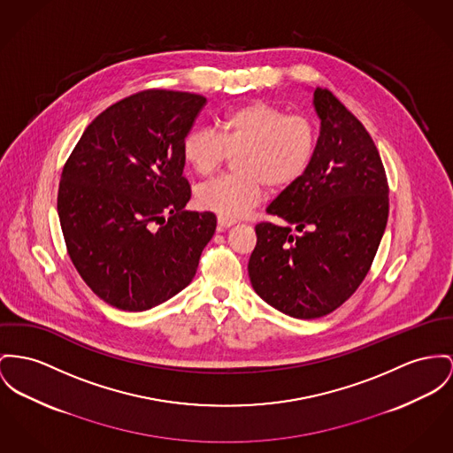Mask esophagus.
Listing matches in <instances>:
<instances>
[{
  "instance_id": "34e87169",
  "label": "esophagus",
  "mask_w": 453,
  "mask_h": 453,
  "mask_svg": "<svg viewBox=\"0 0 453 453\" xmlns=\"http://www.w3.org/2000/svg\"><path fill=\"white\" fill-rule=\"evenodd\" d=\"M232 225H234V221H232V219H225V218L218 216V230H219V232H223L225 228H230Z\"/></svg>"
}]
</instances>
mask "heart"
<instances>
[{"instance_id":"heart-1","label":"heart","mask_w":453,"mask_h":453,"mask_svg":"<svg viewBox=\"0 0 453 453\" xmlns=\"http://www.w3.org/2000/svg\"><path fill=\"white\" fill-rule=\"evenodd\" d=\"M318 148V130L303 115H287L266 101L228 110L216 132L196 128L183 139V159L199 177H211L235 156L234 177L218 179L196 190V204L225 219L245 216L263 197V185L285 190L309 170Z\"/></svg>"}]
</instances>
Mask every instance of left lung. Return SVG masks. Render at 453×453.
Wrapping results in <instances>:
<instances>
[{"label":"left lung","mask_w":453,"mask_h":453,"mask_svg":"<svg viewBox=\"0 0 453 453\" xmlns=\"http://www.w3.org/2000/svg\"><path fill=\"white\" fill-rule=\"evenodd\" d=\"M312 104L321 121L314 159L266 210L285 225H256L249 259L256 294L297 319L326 316L357 290L388 221V181L371 135L328 89H314Z\"/></svg>","instance_id":"obj_1"}]
</instances>
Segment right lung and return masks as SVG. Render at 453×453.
Segmentation results:
<instances>
[{
  "instance_id": "obj_1",
  "label": "right lung",
  "mask_w": 453,
  "mask_h": 453,
  "mask_svg": "<svg viewBox=\"0 0 453 453\" xmlns=\"http://www.w3.org/2000/svg\"><path fill=\"white\" fill-rule=\"evenodd\" d=\"M206 97L150 89L97 115L63 166L58 216L68 256L92 292L148 311L183 290L216 230L185 211L183 139Z\"/></svg>"
}]
</instances>
